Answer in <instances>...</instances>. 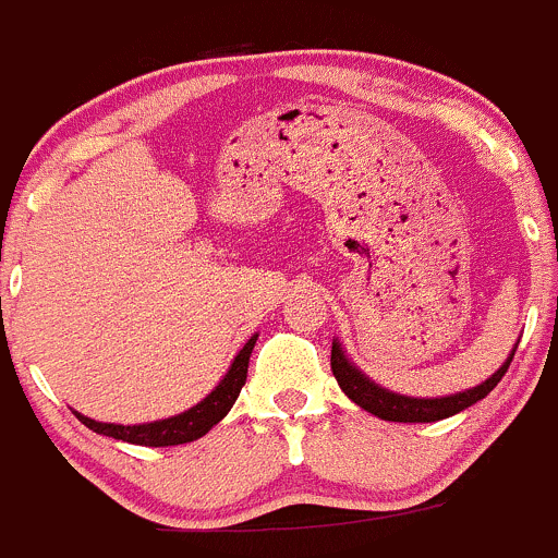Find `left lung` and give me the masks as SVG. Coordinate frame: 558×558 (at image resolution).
<instances>
[{"mask_svg":"<svg viewBox=\"0 0 558 558\" xmlns=\"http://www.w3.org/2000/svg\"><path fill=\"white\" fill-rule=\"evenodd\" d=\"M515 349L518 343L512 345L510 356L501 362L499 371L490 378H485L483 384H477V387L472 389H463V392L445 395V398H411V395H400L381 387V384H376L371 376H365V373L345 356L338 338L332 340V376L338 378L340 389H343L360 409L371 411L378 420H387V423H439V420H447V416L458 414V411L469 409V405H474L477 400H483L485 395L501 381V376H505L507 367H510L512 356H515Z\"/></svg>","mask_w":558,"mask_h":558,"instance_id":"left-lung-1","label":"left lung"}]
</instances>
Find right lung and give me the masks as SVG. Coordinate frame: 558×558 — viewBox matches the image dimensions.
Instances as JSON below:
<instances>
[{"instance_id":"1","label":"right lung","mask_w":558,"mask_h":558,"mask_svg":"<svg viewBox=\"0 0 558 558\" xmlns=\"http://www.w3.org/2000/svg\"><path fill=\"white\" fill-rule=\"evenodd\" d=\"M256 340L258 335H253V338L242 345L240 354L234 356V362H231L226 376L218 381V387H215L207 398L198 400L193 409L182 411V414L166 416V420H155V423H138V425L97 423V420L78 414V411H75V416H78L86 428L95 430V434L111 436V439L130 441V445H142V447H174V445H187V441L202 439V436H207L209 430H213L226 414H229L234 400L240 398L247 378V362H251Z\"/></svg>"}]
</instances>
